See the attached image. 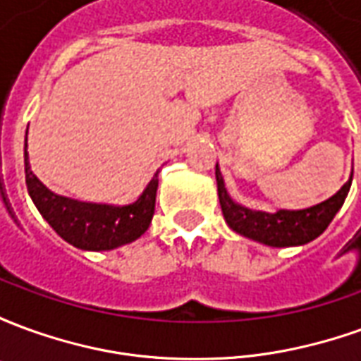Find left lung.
Segmentation results:
<instances>
[{
  "label": "left lung",
  "instance_id": "obj_1",
  "mask_svg": "<svg viewBox=\"0 0 361 361\" xmlns=\"http://www.w3.org/2000/svg\"><path fill=\"white\" fill-rule=\"evenodd\" d=\"M216 185H219V199L224 220L234 232L259 243L271 245V247H292V245L313 242L325 232L331 220L334 219V214L341 211V207L344 204V199L352 185V176L333 197L302 211L263 212L251 211L242 204L234 203L224 188L219 166H216Z\"/></svg>",
  "mask_w": 361,
  "mask_h": 361
}]
</instances>
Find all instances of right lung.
Listing matches in <instances>:
<instances>
[{"mask_svg": "<svg viewBox=\"0 0 361 361\" xmlns=\"http://www.w3.org/2000/svg\"><path fill=\"white\" fill-rule=\"evenodd\" d=\"M25 176H27L28 195L36 204L38 212L56 230V234L79 250L106 251L135 242L147 232L154 214L158 172L149 181L142 195L135 203L126 207L82 203L51 193L30 172L27 147H25Z\"/></svg>", "mask_w": 361, "mask_h": 361, "instance_id": "obj_1", "label": "right lung"}]
</instances>
